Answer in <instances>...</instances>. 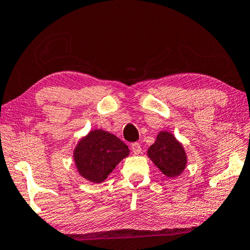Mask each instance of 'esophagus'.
<instances>
[{
  "label": "esophagus",
  "mask_w": 250,
  "mask_h": 250,
  "mask_svg": "<svg viewBox=\"0 0 250 250\" xmlns=\"http://www.w3.org/2000/svg\"><path fill=\"white\" fill-rule=\"evenodd\" d=\"M131 148H132V152H133L134 154H140L141 145L139 143H133L131 145Z\"/></svg>",
  "instance_id": "obj_1"
}]
</instances>
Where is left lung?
I'll use <instances>...</instances> for the list:
<instances>
[{
  "label": "left lung",
  "mask_w": 250,
  "mask_h": 250,
  "mask_svg": "<svg viewBox=\"0 0 250 250\" xmlns=\"http://www.w3.org/2000/svg\"><path fill=\"white\" fill-rule=\"evenodd\" d=\"M148 156L166 176H178L186 168L187 158L183 147L169 132H161L148 148Z\"/></svg>",
  "instance_id": "1"
}]
</instances>
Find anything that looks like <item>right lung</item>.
Returning <instances> with one entry per match:
<instances>
[{"label": "right lung", "instance_id": "add662e5", "mask_svg": "<svg viewBox=\"0 0 250 250\" xmlns=\"http://www.w3.org/2000/svg\"><path fill=\"white\" fill-rule=\"evenodd\" d=\"M127 155L128 147L116 135L96 130L80 141L74 160L81 176L101 183Z\"/></svg>", "mask_w": 250, "mask_h": 250}]
</instances>
